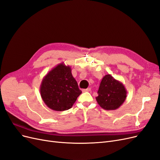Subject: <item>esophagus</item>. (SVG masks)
Instances as JSON below:
<instances>
[{
	"instance_id": "1",
	"label": "esophagus",
	"mask_w": 160,
	"mask_h": 160,
	"mask_svg": "<svg viewBox=\"0 0 160 160\" xmlns=\"http://www.w3.org/2000/svg\"><path fill=\"white\" fill-rule=\"evenodd\" d=\"M91 91V88H88V89H85L82 90L83 92H86V91Z\"/></svg>"
}]
</instances>
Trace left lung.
<instances>
[{"instance_id":"obj_1","label":"left lung","mask_w":160,"mask_h":160,"mask_svg":"<svg viewBox=\"0 0 160 160\" xmlns=\"http://www.w3.org/2000/svg\"><path fill=\"white\" fill-rule=\"evenodd\" d=\"M96 100L105 110H115L122 105L127 98V91L122 82L111 75H105L101 80Z\"/></svg>"}]
</instances>
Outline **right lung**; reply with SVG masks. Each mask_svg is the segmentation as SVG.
<instances>
[{
	"label": "right lung",
	"instance_id": "1",
	"mask_svg": "<svg viewBox=\"0 0 160 160\" xmlns=\"http://www.w3.org/2000/svg\"><path fill=\"white\" fill-rule=\"evenodd\" d=\"M40 92L47 107L57 111L71 109L82 93L72 77L71 67L64 62L55 66L43 77Z\"/></svg>",
	"mask_w": 160,
	"mask_h": 160
}]
</instances>
